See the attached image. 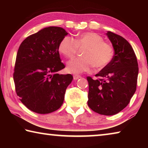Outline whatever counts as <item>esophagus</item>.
I'll use <instances>...</instances> for the list:
<instances>
[{
  "label": "esophagus",
  "mask_w": 148,
  "mask_h": 148,
  "mask_svg": "<svg viewBox=\"0 0 148 148\" xmlns=\"http://www.w3.org/2000/svg\"><path fill=\"white\" fill-rule=\"evenodd\" d=\"M73 77H74V80H77V79H78L79 78H80V77H81V76H80L79 75L74 74V76H73Z\"/></svg>",
  "instance_id": "obj_1"
}]
</instances>
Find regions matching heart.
<instances>
[{
    "label": "heart",
    "mask_w": 148,
    "mask_h": 148,
    "mask_svg": "<svg viewBox=\"0 0 148 148\" xmlns=\"http://www.w3.org/2000/svg\"><path fill=\"white\" fill-rule=\"evenodd\" d=\"M86 47L82 53L83 57L72 59L67 62V70L71 73L89 72L93 65L97 69H102L113 58L112 47L104 42L103 38L95 32L82 33L75 40L70 36H65L60 42L59 51L65 57L72 58L78 47Z\"/></svg>",
    "instance_id": "1"
}]
</instances>
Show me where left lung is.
Listing matches in <instances>:
<instances>
[{"instance_id": "left-lung-1", "label": "left lung", "mask_w": 148, "mask_h": 148, "mask_svg": "<svg viewBox=\"0 0 148 148\" xmlns=\"http://www.w3.org/2000/svg\"><path fill=\"white\" fill-rule=\"evenodd\" d=\"M106 34L113 46L114 56L110 63L96 74L101 79L87 77V104L97 113L112 116L128 105L136 91L138 65L128 41L110 31Z\"/></svg>"}]
</instances>
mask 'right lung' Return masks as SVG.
<instances>
[{"label": "right lung", "mask_w": 148, "mask_h": 148, "mask_svg": "<svg viewBox=\"0 0 148 148\" xmlns=\"http://www.w3.org/2000/svg\"><path fill=\"white\" fill-rule=\"evenodd\" d=\"M67 34L61 27H46L25 39L17 51L14 73L16 91L22 103L35 113L58 110L73 79L71 74L57 73L64 68L59 45Z\"/></svg>", "instance_id": "right-lung-1"}]
</instances>
